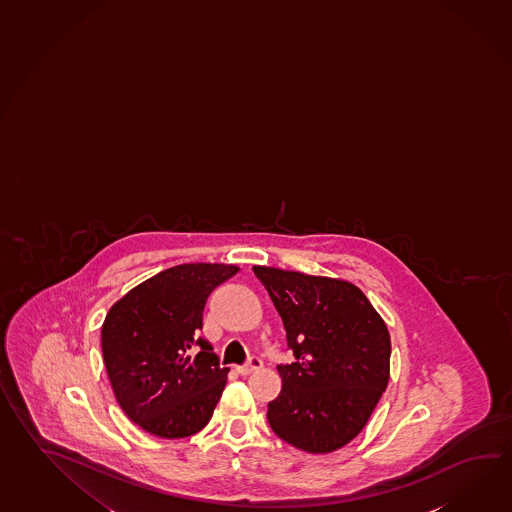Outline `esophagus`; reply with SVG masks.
I'll list each match as a JSON object with an SVG mask.
<instances>
[{"label": "esophagus", "instance_id": "1", "mask_svg": "<svg viewBox=\"0 0 512 512\" xmlns=\"http://www.w3.org/2000/svg\"><path fill=\"white\" fill-rule=\"evenodd\" d=\"M262 361L259 357H251L250 361L246 363V365L237 366V372H239L240 376H250L253 372H257V370H261Z\"/></svg>", "mask_w": 512, "mask_h": 512}]
</instances>
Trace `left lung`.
Returning <instances> with one entry per match:
<instances>
[{
	"label": "left lung",
	"mask_w": 512,
	"mask_h": 512,
	"mask_svg": "<svg viewBox=\"0 0 512 512\" xmlns=\"http://www.w3.org/2000/svg\"><path fill=\"white\" fill-rule=\"evenodd\" d=\"M281 315L295 363L279 365L268 403L273 432L310 454L348 445L365 428L390 377V335L352 282L253 266Z\"/></svg>",
	"instance_id": "left-lung-1"
}]
</instances>
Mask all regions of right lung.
Here are the masks:
<instances>
[{
	"label": "right lung",
	"mask_w": 512,
	"mask_h": 512,
	"mask_svg": "<svg viewBox=\"0 0 512 512\" xmlns=\"http://www.w3.org/2000/svg\"><path fill=\"white\" fill-rule=\"evenodd\" d=\"M239 272L193 262L157 273L116 301L102 324V352L127 418L158 438H188L208 425L230 368L199 337L209 293Z\"/></svg>",
	"instance_id": "obj_1"
}]
</instances>
